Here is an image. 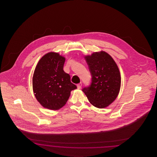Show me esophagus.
I'll use <instances>...</instances> for the list:
<instances>
[{"label":"esophagus","mask_w":157,"mask_h":157,"mask_svg":"<svg viewBox=\"0 0 157 157\" xmlns=\"http://www.w3.org/2000/svg\"><path fill=\"white\" fill-rule=\"evenodd\" d=\"M82 83H78L77 84V87H78V89H81V86H82Z\"/></svg>","instance_id":"obj_1"}]
</instances>
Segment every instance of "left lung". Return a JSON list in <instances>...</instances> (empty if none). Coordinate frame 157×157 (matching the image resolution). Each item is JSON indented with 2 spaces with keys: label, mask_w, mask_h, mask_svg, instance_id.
<instances>
[{
  "label": "left lung",
  "mask_w": 157,
  "mask_h": 157,
  "mask_svg": "<svg viewBox=\"0 0 157 157\" xmlns=\"http://www.w3.org/2000/svg\"><path fill=\"white\" fill-rule=\"evenodd\" d=\"M92 76L90 86L82 91L90 103L104 108L117 97L121 86L120 71L114 60L105 52L93 53L85 57Z\"/></svg>",
  "instance_id": "1"
}]
</instances>
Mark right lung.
Instances as JSON below:
<instances>
[{
    "label": "right lung",
    "instance_id": "1",
    "mask_svg": "<svg viewBox=\"0 0 157 157\" xmlns=\"http://www.w3.org/2000/svg\"><path fill=\"white\" fill-rule=\"evenodd\" d=\"M64 57L49 52L39 61L33 76V90L38 102L45 108L58 110L66 104L71 92L77 88L64 72Z\"/></svg>",
    "mask_w": 157,
    "mask_h": 157
}]
</instances>
